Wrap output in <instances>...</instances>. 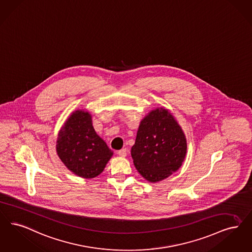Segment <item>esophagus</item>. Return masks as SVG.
Here are the masks:
<instances>
[{
    "mask_svg": "<svg viewBox=\"0 0 252 252\" xmlns=\"http://www.w3.org/2000/svg\"><path fill=\"white\" fill-rule=\"evenodd\" d=\"M117 155H118L119 157H122V158L126 157V149H121V150H119V151L117 152Z\"/></svg>",
    "mask_w": 252,
    "mask_h": 252,
    "instance_id": "esophagus-1",
    "label": "esophagus"
}]
</instances>
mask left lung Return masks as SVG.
I'll return each instance as SVG.
<instances>
[{
  "label": "left lung",
  "instance_id": "1",
  "mask_svg": "<svg viewBox=\"0 0 252 252\" xmlns=\"http://www.w3.org/2000/svg\"><path fill=\"white\" fill-rule=\"evenodd\" d=\"M187 139L170 111L157 108L141 120L131 156L137 171L151 183L177 171L187 155Z\"/></svg>",
  "mask_w": 252,
  "mask_h": 252
}]
</instances>
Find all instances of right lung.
<instances>
[{"label": "right lung", "mask_w": 252, "mask_h": 252, "mask_svg": "<svg viewBox=\"0 0 252 252\" xmlns=\"http://www.w3.org/2000/svg\"><path fill=\"white\" fill-rule=\"evenodd\" d=\"M56 152L64 166L76 175L91 179L99 175L113 152L96 134L90 112L73 111L61 127Z\"/></svg>", "instance_id": "right-lung-1"}]
</instances>
